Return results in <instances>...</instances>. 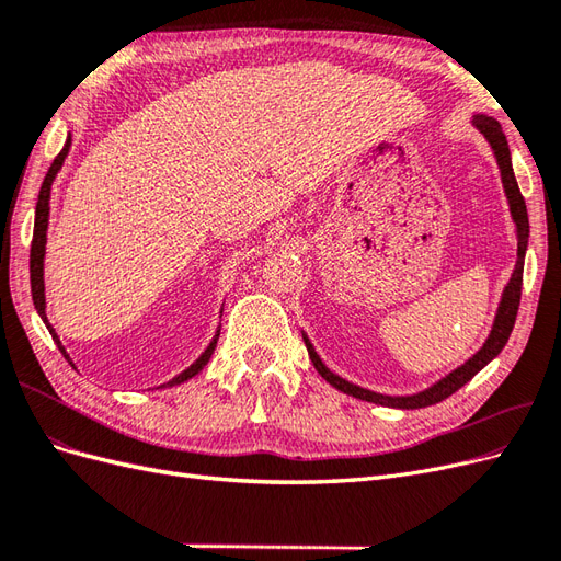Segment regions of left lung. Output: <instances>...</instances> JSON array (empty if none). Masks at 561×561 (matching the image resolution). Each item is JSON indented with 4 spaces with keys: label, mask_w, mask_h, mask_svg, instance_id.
Instances as JSON below:
<instances>
[{
    "label": "left lung",
    "mask_w": 561,
    "mask_h": 561,
    "mask_svg": "<svg viewBox=\"0 0 561 561\" xmlns=\"http://www.w3.org/2000/svg\"><path fill=\"white\" fill-rule=\"evenodd\" d=\"M472 126L484 135L486 142L491 145V149H494L496 163L501 168L503 192L507 196V206H511V215H513L515 227H517V264H515L511 280H507L505 290H503L499 311H496V318H494V325H491L486 342L482 344V348L478 353L472 355L470 360H466L461 367H456L454 371H449L447 377H443L431 388L421 390V393H414V396H381V393H375V390L360 388V386H355V383H351L342 377H336L334 371H330L325 365H322L313 344L309 342V336L304 334V344H307L309 358H311L313 367L318 369V375L325 379L328 383H332L336 390H342V393H346V396H353V398L365 400V402L383 404V407H396V410H419V407L443 402L445 398L456 393L458 388L466 386L484 365L494 360L496 355L503 351V346L507 344V336H511V332H513L517 309H519V297H522L524 254H526V245H529V215H526V203L519 194V186H517L515 171H513V161H511V147H507V140H505V135L501 130V124L491 116L474 114Z\"/></svg>",
    "instance_id": "8db88e82"
}]
</instances>
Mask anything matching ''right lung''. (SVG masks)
Here are the masks:
<instances>
[{
  "instance_id": "right-lung-1",
  "label": "right lung",
  "mask_w": 561,
  "mask_h": 561,
  "mask_svg": "<svg viewBox=\"0 0 561 561\" xmlns=\"http://www.w3.org/2000/svg\"><path fill=\"white\" fill-rule=\"evenodd\" d=\"M70 145H72V138H67V140H65V147L60 149V154L54 159V163H50L48 173H46V178H44V182H42L39 198H37V210H35V233H32V248H30V285H32V301H35V309H37V313L42 316V320L46 322V328H48L50 336H54V342L58 344L60 353L65 355V360H70V355H67V351H65V346L60 344V339H58V334H56L54 325H50L48 318H46V297H44V252H46V229H48V210H50V208H48L50 184H54V180H56L58 171L62 168V161H65V157H67V151H70ZM217 339H219V330H217V334H215L213 342L208 344V348L201 353V358H198L194 365L186 367V369L182 371V375L173 377V379L168 381V383H161L159 388L178 386V383H182V381H186V379L196 377L198 371L208 365L210 355H213V351H215V346H217ZM70 365H72V360H70Z\"/></svg>"
}]
</instances>
